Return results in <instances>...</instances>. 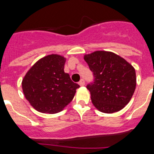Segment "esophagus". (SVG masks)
Returning <instances> with one entry per match:
<instances>
[{
	"mask_svg": "<svg viewBox=\"0 0 154 154\" xmlns=\"http://www.w3.org/2000/svg\"><path fill=\"white\" fill-rule=\"evenodd\" d=\"M79 85L81 86H84L85 85V80L84 79H82L81 81L79 82Z\"/></svg>",
	"mask_w": 154,
	"mask_h": 154,
	"instance_id": "esophagus-1",
	"label": "esophagus"
}]
</instances>
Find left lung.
<instances>
[{
  "instance_id": "obj_1",
  "label": "left lung",
  "mask_w": 154,
  "mask_h": 154,
  "mask_svg": "<svg viewBox=\"0 0 154 154\" xmlns=\"http://www.w3.org/2000/svg\"><path fill=\"white\" fill-rule=\"evenodd\" d=\"M84 59L94 74V82L86 88L94 106L105 113L122 109L135 91L134 68L112 52L95 51L85 55Z\"/></svg>"
}]
</instances>
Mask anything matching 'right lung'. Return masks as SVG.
<instances>
[{
    "instance_id": "obj_1",
    "label": "right lung",
    "mask_w": 154,
    "mask_h": 154,
    "mask_svg": "<svg viewBox=\"0 0 154 154\" xmlns=\"http://www.w3.org/2000/svg\"><path fill=\"white\" fill-rule=\"evenodd\" d=\"M65 58L51 54L32 65L22 81L25 98L38 112L57 113L71 102L76 89L69 73L64 72Z\"/></svg>"
}]
</instances>
